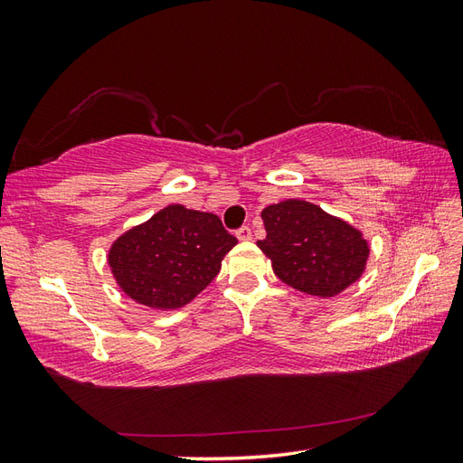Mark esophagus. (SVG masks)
<instances>
[{
	"label": "esophagus",
	"instance_id": "34e87169",
	"mask_svg": "<svg viewBox=\"0 0 463 463\" xmlns=\"http://www.w3.org/2000/svg\"><path fill=\"white\" fill-rule=\"evenodd\" d=\"M237 237H239V241H250L252 239L250 226H241V229L237 231Z\"/></svg>",
	"mask_w": 463,
	"mask_h": 463
}]
</instances>
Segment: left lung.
<instances>
[{
    "label": "left lung",
    "mask_w": 463,
    "mask_h": 463,
    "mask_svg": "<svg viewBox=\"0 0 463 463\" xmlns=\"http://www.w3.org/2000/svg\"><path fill=\"white\" fill-rule=\"evenodd\" d=\"M267 239L259 249L277 277L312 297H336L356 282L370 254L366 239L346 221L318 204L288 199L260 213Z\"/></svg>",
    "instance_id": "1"
}]
</instances>
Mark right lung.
<instances>
[{
  "label": "right lung",
  "mask_w": 463,
  "mask_h": 463,
  "mask_svg": "<svg viewBox=\"0 0 463 463\" xmlns=\"http://www.w3.org/2000/svg\"><path fill=\"white\" fill-rule=\"evenodd\" d=\"M237 242L216 214L169 204L113 242L109 267L127 297L175 310L209 287Z\"/></svg>",
  "instance_id": "right-lung-1"
}]
</instances>
